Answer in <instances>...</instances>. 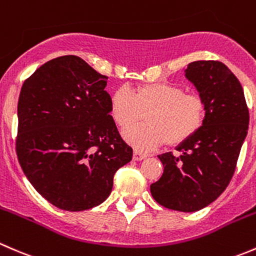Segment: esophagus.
<instances>
[{"label": "esophagus", "mask_w": 256, "mask_h": 256, "mask_svg": "<svg viewBox=\"0 0 256 256\" xmlns=\"http://www.w3.org/2000/svg\"><path fill=\"white\" fill-rule=\"evenodd\" d=\"M148 158V156L144 153H142V152H138V150H134L133 152V159L134 160L139 162V160H143V159Z\"/></svg>", "instance_id": "esophagus-1"}]
</instances>
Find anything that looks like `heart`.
Segmentation results:
<instances>
[{
    "label": "heart",
    "mask_w": 256,
    "mask_h": 256,
    "mask_svg": "<svg viewBox=\"0 0 256 256\" xmlns=\"http://www.w3.org/2000/svg\"><path fill=\"white\" fill-rule=\"evenodd\" d=\"M110 117L120 129L138 124L144 116L146 125L126 130V140L136 149L149 150L166 144L176 146L194 136L206 120L203 97L186 93L168 82L146 83L133 92L118 88L110 100Z\"/></svg>",
    "instance_id": "obj_1"
}]
</instances>
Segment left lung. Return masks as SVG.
<instances>
[{"label": "left lung", "instance_id": "1", "mask_svg": "<svg viewBox=\"0 0 256 256\" xmlns=\"http://www.w3.org/2000/svg\"><path fill=\"white\" fill-rule=\"evenodd\" d=\"M184 72L206 100V120L176 146L178 156H158L164 172L150 193L166 208L192 213L213 203L229 184L246 138L249 110L239 80L224 63L196 60Z\"/></svg>", "mask_w": 256, "mask_h": 256}]
</instances>
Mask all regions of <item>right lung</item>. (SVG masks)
Returning <instances> with one entry per match:
<instances>
[{
  "label": "right lung",
  "instance_id": "add662e5",
  "mask_svg": "<svg viewBox=\"0 0 256 256\" xmlns=\"http://www.w3.org/2000/svg\"><path fill=\"white\" fill-rule=\"evenodd\" d=\"M108 77L77 56L50 60L24 80L16 150L24 176L62 210L102 204L133 149L110 117Z\"/></svg>",
  "mask_w": 256,
  "mask_h": 256
}]
</instances>
